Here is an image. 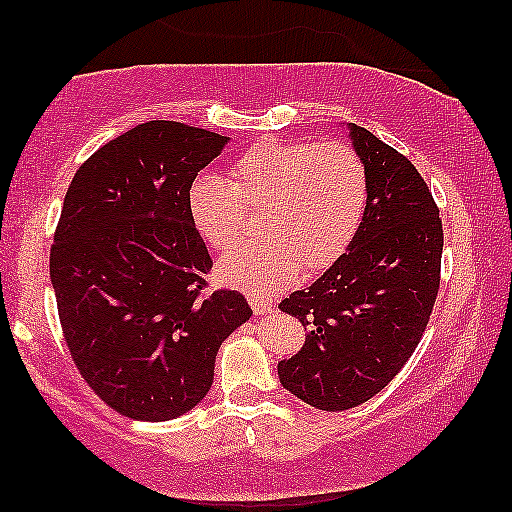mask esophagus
I'll list each match as a JSON object with an SVG mask.
<instances>
[{"label":"esophagus","mask_w":512,"mask_h":512,"mask_svg":"<svg viewBox=\"0 0 512 512\" xmlns=\"http://www.w3.org/2000/svg\"><path fill=\"white\" fill-rule=\"evenodd\" d=\"M249 303H251V308H254L256 315L272 313V301H270V298L258 296V294H249Z\"/></svg>","instance_id":"1"}]
</instances>
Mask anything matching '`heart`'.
<instances>
[{
    "instance_id": "heart-1",
    "label": "heart",
    "mask_w": 512,
    "mask_h": 512,
    "mask_svg": "<svg viewBox=\"0 0 512 512\" xmlns=\"http://www.w3.org/2000/svg\"><path fill=\"white\" fill-rule=\"evenodd\" d=\"M185 202L199 237L221 251L240 240L244 207H263L261 240L228 251L218 277L272 294L289 287L301 265L317 272L343 254L367 204V171L345 143L263 141L235 159L228 178L197 174Z\"/></svg>"
}]
</instances>
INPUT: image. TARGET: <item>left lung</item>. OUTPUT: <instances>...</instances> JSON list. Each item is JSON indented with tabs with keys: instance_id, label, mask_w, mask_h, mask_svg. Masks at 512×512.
<instances>
[{
	"instance_id": "left-lung-1",
	"label": "left lung",
	"mask_w": 512,
	"mask_h": 512,
	"mask_svg": "<svg viewBox=\"0 0 512 512\" xmlns=\"http://www.w3.org/2000/svg\"><path fill=\"white\" fill-rule=\"evenodd\" d=\"M348 131L367 171L362 223L320 280L280 303L308 327L303 348L277 364L280 383L322 411L353 409L400 374L440 289L442 218L426 181L371 131Z\"/></svg>"
}]
</instances>
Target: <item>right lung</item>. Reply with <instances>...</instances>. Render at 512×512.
Wrapping results in <instances>:
<instances>
[{
	"label": "right lung",
	"mask_w": 512,
	"mask_h": 512,
	"mask_svg": "<svg viewBox=\"0 0 512 512\" xmlns=\"http://www.w3.org/2000/svg\"><path fill=\"white\" fill-rule=\"evenodd\" d=\"M228 141L152 119L96 150L63 199L49 272L65 343L91 390L136 421L197 407L251 317L237 291L204 294L214 263L185 202Z\"/></svg>",
	"instance_id": "add662e5"
}]
</instances>
